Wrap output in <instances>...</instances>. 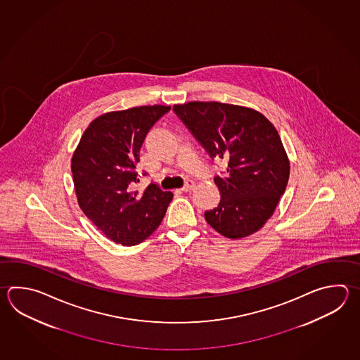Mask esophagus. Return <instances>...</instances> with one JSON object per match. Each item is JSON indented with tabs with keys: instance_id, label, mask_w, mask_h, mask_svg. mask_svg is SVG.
<instances>
[{
	"instance_id": "34e87169",
	"label": "esophagus",
	"mask_w": 360,
	"mask_h": 360,
	"mask_svg": "<svg viewBox=\"0 0 360 360\" xmlns=\"http://www.w3.org/2000/svg\"><path fill=\"white\" fill-rule=\"evenodd\" d=\"M193 187H195V182H193L192 179H187V181H186V184H184V188H182V191H192V190H193Z\"/></svg>"
}]
</instances>
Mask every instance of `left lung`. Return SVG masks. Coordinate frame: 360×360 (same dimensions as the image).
<instances>
[{
    "mask_svg": "<svg viewBox=\"0 0 360 360\" xmlns=\"http://www.w3.org/2000/svg\"><path fill=\"white\" fill-rule=\"evenodd\" d=\"M173 110L212 159L228 162L214 176L220 201L205 219L227 238L263 227L285 193L290 162L277 129L259 111L231 103H187Z\"/></svg>",
    "mask_w": 360,
    "mask_h": 360,
    "instance_id": "1",
    "label": "left lung"
}]
</instances>
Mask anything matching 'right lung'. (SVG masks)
I'll list each match as a JSON object with an SVG mask.
<instances>
[{"label": "right lung", "mask_w": 360, "mask_h": 360, "mask_svg": "<svg viewBox=\"0 0 360 360\" xmlns=\"http://www.w3.org/2000/svg\"><path fill=\"white\" fill-rule=\"evenodd\" d=\"M169 110V106L154 105L106 112L89 125L74 151L72 173L78 204L115 243L133 246L145 241L160 226L173 198L172 192L156 184L136 191L142 143Z\"/></svg>", "instance_id": "right-lung-1"}]
</instances>
